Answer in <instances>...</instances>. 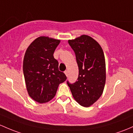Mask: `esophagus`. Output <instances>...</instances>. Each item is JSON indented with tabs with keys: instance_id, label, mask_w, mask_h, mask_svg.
Here are the masks:
<instances>
[{
	"instance_id": "esophagus-1",
	"label": "esophagus",
	"mask_w": 133,
	"mask_h": 133,
	"mask_svg": "<svg viewBox=\"0 0 133 133\" xmlns=\"http://www.w3.org/2000/svg\"><path fill=\"white\" fill-rule=\"evenodd\" d=\"M64 73H65V75H66V76H67V77H68V71H64Z\"/></svg>"
}]
</instances>
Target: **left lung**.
<instances>
[{"instance_id":"8db88e82","label":"left lung","mask_w":133,"mask_h":133,"mask_svg":"<svg viewBox=\"0 0 133 133\" xmlns=\"http://www.w3.org/2000/svg\"><path fill=\"white\" fill-rule=\"evenodd\" d=\"M76 55L78 81L67 82L74 99L80 105L89 107L101 96L106 82V64L100 44L90 36L82 35L68 41Z\"/></svg>"}]
</instances>
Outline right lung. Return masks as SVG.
<instances>
[{
    "label": "right lung",
    "mask_w": 133,
    "mask_h": 133,
    "mask_svg": "<svg viewBox=\"0 0 133 133\" xmlns=\"http://www.w3.org/2000/svg\"><path fill=\"white\" fill-rule=\"evenodd\" d=\"M61 40L46 36L37 37L26 49L23 71L29 96L39 103H45L55 97L60 83L66 80L58 70L54 54Z\"/></svg>",
    "instance_id": "right-lung-1"
}]
</instances>
